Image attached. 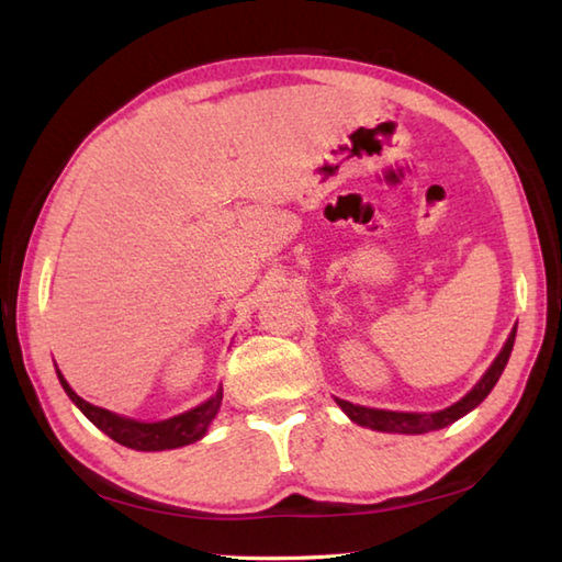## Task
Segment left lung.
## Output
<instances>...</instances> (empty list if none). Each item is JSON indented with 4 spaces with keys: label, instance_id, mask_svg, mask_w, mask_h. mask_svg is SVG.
<instances>
[{
    "label": "left lung",
    "instance_id": "obj_1",
    "mask_svg": "<svg viewBox=\"0 0 562 562\" xmlns=\"http://www.w3.org/2000/svg\"><path fill=\"white\" fill-rule=\"evenodd\" d=\"M514 335H517V327L512 329L509 339L502 347L499 357L492 361V366L487 369V373L480 378V383L468 393L463 400H458L456 405L446 407L441 412H434V415H419V412H393V409H373V407H363V405H351L347 400H337L339 407L347 412V415L357 422L361 427H371L378 431H395V434H427L434 429H443L453 425L456 419H461L463 415H468L473 407H477L483 400L487 397V393L495 387V383L499 381L502 371L509 361V353L514 347Z\"/></svg>",
    "mask_w": 562,
    "mask_h": 562
}]
</instances>
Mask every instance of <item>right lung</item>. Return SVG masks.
Here are the masks:
<instances>
[{
  "mask_svg": "<svg viewBox=\"0 0 562 562\" xmlns=\"http://www.w3.org/2000/svg\"><path fill=\"white\" fill-rule=\"evenodd\" d=\"M57 378L65 387V393L70 395L72 403L85 412V417L97 425L101 431L109 434L113 441H119L128 449L135 451H165V449H179V446H187L191 441L201 439L205 429L215 417L217 407H221L223 400V391H217L211 400H205L203 405L193 407L184 415L171 417L165 422H135V419H125L113 415V412L104 409V407H94L87 400L79 397L70 385H67L65 378L57 371Z\"/></svg>",
  "mask_w": 562,
  "mask_h": 562,
  "instance_id": "right-lung-1",
  "label": "right lung"
}]
</instances>
